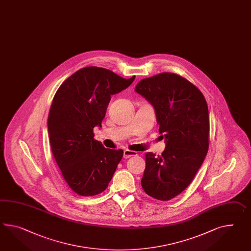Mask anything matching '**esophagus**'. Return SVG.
<instances>
[{
  "label": "esophagus",
  "instance_id": "esophagus-1",
  "mask_svg": "<svg viewBox=\"0 0 251 251\" xmlns=\"http://www.w3.org/2000/svg\"><path fill=\"white\" fill-rule=\"evenodd\" d=\"M138 153L133 151H129V150H125L124 152H123V158L124 159H128L130 157H133V156H137Z\"/></svg>",
  "mask_w": 251,
  "mask_h": 251
}]
</instances>
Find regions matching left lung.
<instances>
[{"label":"left lung","instance_id":"left-lung-1","mask_svg":"<svg viewBox=\"0 0 251 251\" xmlns=\"http://www.w3.org/2000/svg\"><path fill=\"white\" fill-rule=\"evenodd\" d=\"M135 92L154 107L166 142L161 155L145 154L141 186L154 199L170 201L191 183L208 152V104L194 84L172 73L141 80Z\"/></svg>","mask_w":251,"mask_h":251}]
</instances>
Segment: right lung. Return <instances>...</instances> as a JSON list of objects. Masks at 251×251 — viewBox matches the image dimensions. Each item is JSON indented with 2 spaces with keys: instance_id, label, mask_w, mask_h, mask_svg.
<instances>
[{
  "instance_id": "add662e5",
  "label": "right lung",
  "mask_w": 251,
  "mask_h": 251,
  "mask_svg": "<svg viewBox=\"0 0 251 251\" xmlns=\"http://www.w3.org/2000/svg\"><path fill=\"white\" fill-rule=\"evenodd\" d=\"M134 79L91 66L74 73L56 92L48 117L50 144L62 177L78 195L106 190L123 159L122 149H106L94 140L93 128L101 127L110 96Z\"/></svg>"
}]
</instances>
